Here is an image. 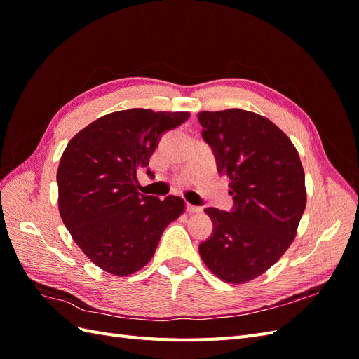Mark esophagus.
<instances>
[{"label":"esophagus","instance_id":"esophagus-1","mask_svg":"<svg viewBox=\"0 0 359 359\" xmlns=\"http://www.w3.org/2000/svg\"><path fill=\"white\" fill-rule=\"evenodd\" d=\"M186 210H187V212H190V214H194V212H201V211H202L201 206L191 205V203H187V205H186Z\"/></svg>","mask_w":359,"mask_h":359}]
</instances>
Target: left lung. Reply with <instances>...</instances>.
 I'll return each instance as SVG.
<instances>
[{
  "label": "left lung",
  "mask_w": 359,
  "mask_h": 359,
  "mask_svg": "<svg viewBox=\"0 0 359 359\" xmlns=\"http://www.w3.org/2000/svg\"><path fill=\"white\" fill-rule=\"evenodd\" d=\"M217 170L231 180L233 208H206L212 233L201 257L227 283L264 274L292 244L304 210L306 177L297 148L268 118L243 109L198 115Z\"/></svg>",
  "instance_id": "obj_1"
}]
</instances>
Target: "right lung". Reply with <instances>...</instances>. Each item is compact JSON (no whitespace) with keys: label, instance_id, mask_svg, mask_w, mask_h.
<instances>
[{"label":"right lung","instance_id":"add662e5","mask_svg":"<svg viewBox=\"0 0 359 359\" xmlns=\"http://www.w3.org/2000/svg\"><path fill=\"white\" fill-rule=\"evenodd\" d=\"M189 112L127 109L86 126L64 149L57 172L58 206L74 243L106 273L126 277L153 257L166 226L184 201H160L137 191L160 137L189 119Z\"/></svg>","mask_w":359,"mask_h":359}]
</instances>
